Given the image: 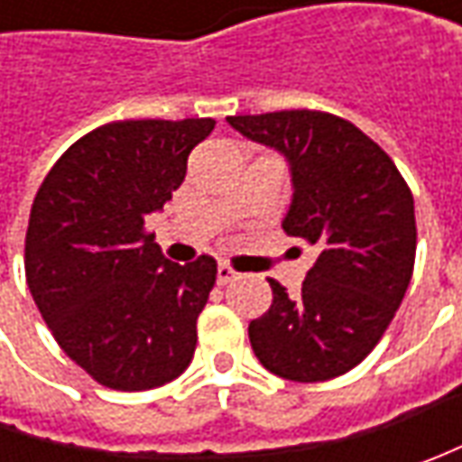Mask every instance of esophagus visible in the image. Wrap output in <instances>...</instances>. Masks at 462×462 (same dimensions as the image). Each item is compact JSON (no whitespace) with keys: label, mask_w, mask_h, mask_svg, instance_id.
Here are the masks:
<instances>
[{"label":"esophagus","mask_w":462,"mask_h":462,"mask_svg":"<svg viewBox=\"0 0 462 462\" xmlns=\"http://www.w3.org/2000/svg\"><path fill=\"white\" fill-rule=\"evenodd\" d=\"M236 277H239V273H234V270L228 267V264H223V262L218 264V282H221V285H228V282H234Z\"/></svg>","instance_id":"esophagus-1"}]
</instances>
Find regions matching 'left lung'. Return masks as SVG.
Instances as JSON below:
<instances>
[{
  "instance_id": "obj_1",
  "label": "left lung",
  "mask_w": 462,
  "mask_h": 462,
  "mask_svg": "<svg viewBox=\"0 0 462 462\" xmlns=\"http://www.w3.org/2000/svg\"><path fill=\"white\" fill-rule=\"evenodd\" d=\"M291 169L288 236L319 246L298 298L270 280L273 306L249 324L270 373L298 383L345 375L381 342L414 273V198L381 146L319 110L226 117Z\"/></svg>"
}]
</instances>
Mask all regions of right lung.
I'll return each mask as SVG.
<instances>
[{"label": "right lung", "instance_id": "obj_1", "mask_svg": "<svg viewBox=\"0 0 462 462\" xmlns=\"http://www.w3.org/2000/svg\"><path fill=\"white\" fill-rule=\"evenodd\" d=\"M213 128V117L99 125L66 149L32 200L27 288L63 352L107 388L164 385L195 355L216 259L169 262L143 221L171 200Z\"/></svg>", "mask_w": 462, "mask_h": 462}]
</instances>
